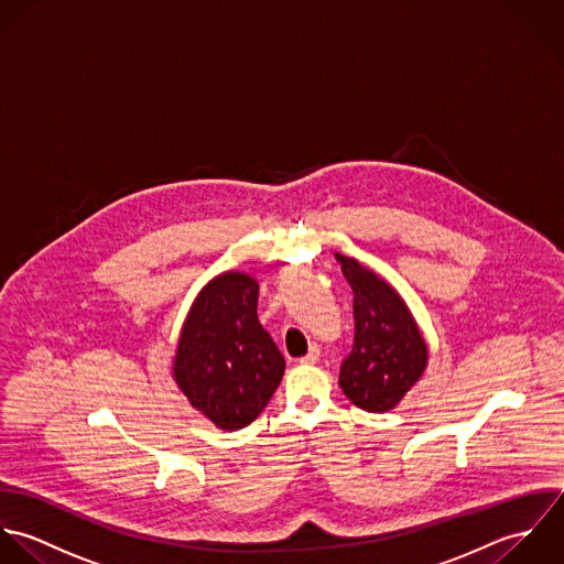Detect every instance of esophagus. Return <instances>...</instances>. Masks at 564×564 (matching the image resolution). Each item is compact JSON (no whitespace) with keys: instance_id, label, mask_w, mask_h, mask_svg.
Segmentation results:
<instances>
[{"instance_id":"obj_1","label":"esophagus","mask_w":564,"mask_h":564,"mask_svg":"<svg viewBox=\"0 0 564 564\" xmlns=\"http://www.w3.org/2000/svg\"><path fill=\"white\" fill-rule=\"evenodd\" d=\"M318 357H321V346H318V344H312L310 352H305V355L301 357V364H316Z\"/></svg>"}]
</instances>
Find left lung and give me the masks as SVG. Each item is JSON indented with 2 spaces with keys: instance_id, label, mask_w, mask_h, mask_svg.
Instances as JSON below:
<instances>
[{
  "instance_id": "1",
  "label": "left lung",
  "mask_w": 564,
  "mask_h": 564,
  "mask_svg": "<svg viewBox=\"0 0 564 564\" xmlns=\"http://www.w3.org/2000/svg\"><path fill=\"white\" fill-rule=\"evenodd\" d=\"M352 290L355 341L339 368V388L366 412L383 414L427 368V344L399 292L352 257L336 252Z\"/></svg>"
}]
</instances>
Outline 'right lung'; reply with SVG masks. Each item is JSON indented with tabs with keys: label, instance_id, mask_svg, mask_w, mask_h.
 Listing matches in <instances>:
<instances>
[{
	"label": "right lung",
	"instance_id": "1",
	"mask_svg": "<svg viewBox=\"0 0 564 564\" xmlns=\"http://www.w3.org/2000/svg\"><path fill=\"white\" fill-rule=\"evenodd\" d=\"M259 283L223 272L196 296L176 346L172 375L216 427L235 432L268 405L285 359L257 318Z\"/></svg>",
	"mask_w": 564,
	"mask_h": 564
}]
</instances>
